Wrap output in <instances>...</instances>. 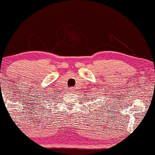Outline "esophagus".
<instances>
[{
  "label": "esophagus",
  "instance_id": "1",
  "mask_svg": "<svg viewBox=\"0 0 155 155\" xmlns=\"http://www.w3.org/2000/svg\"><path fill=\"white\" fill-rule=\"evenodd\" d=\"M70 90H71V92H72V91H73V90H74V88H72V87H71V88H70Z\"/></svg>",
  "mask_w": 155,
  "mask_h": 155
}]
</instances>
